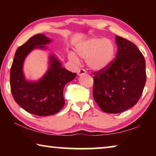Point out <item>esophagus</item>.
Returning <instances> with one entry per match:
<instances>
[{"instance_id": "1", "label": "esophagus", "mask_w": 156, "mask_h": 156, "mask_svg": "<svg viewBox=\"0 0 156 156\" xmlns=\"http://www.w3.org/2000/svg\"><path fill=\"white\" fill-rule=\"evenodd\" d=\"M86 74V71L83 69H79L78 72V75L79 76H80L82 75H84Z\"/></svg>"}]
</instances>
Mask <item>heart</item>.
<instances>
[{
    "label": "heart",
    "mask_w": 156,
    "mask_h": 156,
    "mask_svg": "<svg viewBox=\"0 0 156 156\" xmlns=\"http://www.w3.org/2000/svg\"><path fill=\"white\" fill-rule=\"evenodd\" d=\"M75 51L80 58L86 60L91 69L101 71L112 64L115 58V47L110 39L91 38L79 43ZM70 58L78 62V58L72 54H70Z\"/></svg>",
    "instance_id": "obj_1"
}]
</instances>
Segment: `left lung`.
<instances>
[{
  "instance_id": "left-lung-1",
  "label": "left lung",
  "mask_w": 156,
  "mask_h": 156,
  "mask_svg": "<svg viewBox=\"0 0 156 156\" xmlns=\"http://www.w3.org/2000/svg\"><path fill=\"white\" fill-rule=\"evenodd\" d=\"M115 59L105 69L94 72L93 96L104 112L118 113L135 105L146 83L143 55L131 41L115 36Z\"/></svg>"
}]
</instances>
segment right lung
<instances>
[{"label":"right lung","instance_id":"right-lung-1","mask_svg":"<svg viewBox=\"0 0 156 156\" xmlns=\"http://www.w3.org/2000/svg\"><path fill=\"white\" fill-rule=\"evenodd\" d=\"M51 40L44 34L34 35L16 51L10 69V87L15 101L26 112L38 116H48L60 112L65 105L63 89L75 78L76 73L62 67L54 54L49 57V68L38 81L26 80L23 64L35 49H46Z\"/></svg>","mask_w":156,"mask_h":156}]
</instances>
